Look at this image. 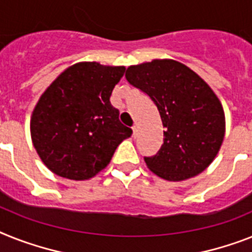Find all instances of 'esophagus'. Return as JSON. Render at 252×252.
<instances>
[{"instance_id": "1", "label": "esophagus", "mask_w": 252, "mask_h": 252, "mask_svg": "<svg viewBox=\"0 0 252 252\" xmlns=\"http://www.w3.org/2000/svg\"><path fill=\"white\" fill-rule=\"evenodd\" d=\"M132 136H134V138H136V135H138V126H136V125H134V126H132Z\"/></svg>"}]
</instances>
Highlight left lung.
I'll list each match as a JSON object with an SVG mask.
<instances>
[{
	"label": "left lung",
	"instance_id": "left-lung-1",
	"mask_svg": "<svg viewBox=\"0 0 252 252\" xmlns=\"http://www.w3.org/2000/svg\"><path fill=\"white\" fill-rule=\"evenodd\" d=\"M125 77L151 97L165 127L159 151L144 157L149 170L172 182L202 172L218 155L225 132L223 107L209 85L170 59L128 66Z\"/></svg>",
	"mask_w": 252,
	"mask_h": 252
}]
</instances>
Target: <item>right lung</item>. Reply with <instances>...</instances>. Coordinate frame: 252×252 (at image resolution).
Segmentation results:
<instances>
[{
  "mask_svg": "<svg viewBox=\"0 0 252 252\" xmlns=\"http://www.w3.org/2000/svg\"><path fill=\"white\" fill-rule=\"evenodd\" d=\"M125 66L78 63L60 74L39 97L31 135L47 167L62 178L85 180L111 162L132 130L118 120L109 97Z\"/></svg>",
  "mask_w": 252,
  "mask_h": 252,
  "instance_id": "right-lung-1",
  "label": "right lung"
}]
</instances>
